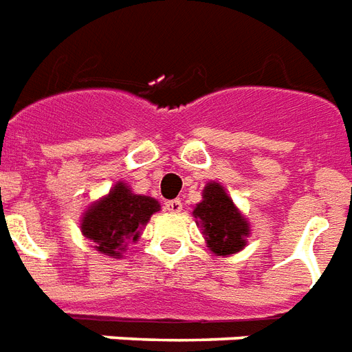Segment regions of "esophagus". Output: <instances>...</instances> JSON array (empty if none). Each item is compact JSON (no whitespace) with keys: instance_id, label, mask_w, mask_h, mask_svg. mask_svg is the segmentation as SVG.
<instances>
[{"instance_id":"34e87169","label":"esophagus","mask_w":352,"mask_h":352,"mask_svg":"<svg viewBox=\"0 0 352 352\" xmlns=\"http://www.w3.org/2000/svg\"><path fill=\"white\" fill-rule=\"evenodd\" d=\"M182 208H184V204H182V201H178V199H174V201H166L165 202V210H166V212H173V214H178V212H182Z\"/></svg>"}]
</instances>
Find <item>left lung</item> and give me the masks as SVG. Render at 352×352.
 <instances>
[{
	"label": "left lung",
	"instance_id": "left-lung-1",
	"mask_svg": "<svg viewBox=\"0 0 352 352\" xmlns=\"http://www.w3.org/2000/svg\"><path fill=\"white\" fill-rule=\"evenodd\" d=\"M208 248L219 257L238 253L250 236V223L243 217L221 184L210 182L202 191V201L193 210Z\"/></svg>",
	"mask_w": 352,
	"mask_h": 352
}]
</instances>
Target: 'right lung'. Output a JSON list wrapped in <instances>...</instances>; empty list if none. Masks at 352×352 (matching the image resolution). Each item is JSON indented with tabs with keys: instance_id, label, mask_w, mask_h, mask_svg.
Segmentation results:
<instances>
[{
	"instance_id": "add662e5",
	"label": "right lung",
	"mask_w": 352,
	"mask_h": 352,
	"mask_svg": "<svg viewBox=\"0 0 352 352\" xmlns=\"http://www.w3.org/2000/svg\"><path fill=\"white\" fill-rule=\"evenodd\" d=\"M159 210L161 206L155 199L135 195L129 186L118 182L107 197L86 210L80 230L99 253L120 258L129 243L137 242L142 227Z\"/></svg>"
}]
</instances>
